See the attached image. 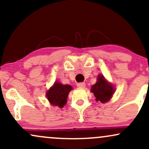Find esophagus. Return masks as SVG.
I'll return each mask as SVG.
<instances>
[{
  "mask_svg": "<svg viewBox=\"0 0 149 149\" xmlns=\"http://www.w3.org/2000/svg\"><path fill=\"white\" fill-rule=\"evenodd\" d=\"M77 86H78V88H84L85 87V83H79L77 84Z\"/></svg>",
  "mask_w": 149,
  "mask_h": 149,
  "instance_id": "esophagus-1",
  "label": "esophagus"
}]
</instances>
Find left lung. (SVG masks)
Returning a JSON list of instances; mask_svg holds the SVG:
<instances>
[{
	"label": "left lung",
	"instance_id": "obj_1",
	"mask_svg": "<svg viewBox=\"0 0 149 149\" xmlns=\"http://www.w3.org/2000/svg\"><path fill=\"white\" fill-rule=\"evenodd\" d=\"M91 92L94 94L97 102L106 103L111 98L115 89L112 84L107 82L103 75L100 74L97 77V81L91 88Z\"/></svg>",
	"mask_w": 149,
	"mask_h": 149
}]
</instances>
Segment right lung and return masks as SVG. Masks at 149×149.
I'll return each instance as SVG.
<instances>
[{"label": "right lung", "instance_id": "1", "mask_svg": "<svg viewBox=\"0 0 149 149\" xmlns=\"http://www.w3.org/2000/svg\"><path fill=\"white\" fill-rule=\"evenodd\" d=\"M71 90V85L61 84L57 81L46 92V97L52 106L62 108L66 104L68 95Z\"/></svg>", "mask_w": 149, "mask_h": 149}]
</instances>
